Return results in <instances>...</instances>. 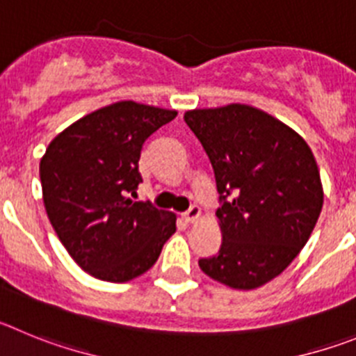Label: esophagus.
<instances>
[{
	"instance_id": "obj_1",
	"label": "esophagus",
	"mask_w": 356,
	"mask_h": 356,
	"mask_svg": "<svg viewBox=\"0 0 356 356\" xmlns=\"http://www.w3.org/2000/svg\"><path fill=\"white\" fill-rule=\"evenodd\" d=\"M182 216H184V220L188 223L197 222L198 218H200V207H198V206H191L190 209H188L184 214H182Z\"/></svg>"
}]
</instances>
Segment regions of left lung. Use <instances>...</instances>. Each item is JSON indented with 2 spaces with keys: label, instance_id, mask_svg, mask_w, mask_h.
Instances as JSON below:
<instances>
[{
  "label": "left lung",
  "instance_id": "8db88e82",
  "mask_svg": "<svg viewBox=\"0 0 356 356\" xmlns=\"http://www.w3.org/2000/svg\"><path fill=\"white\" fill-rule=\"evenodd\" d=\"M184 120L214 170L222 246L200 270L232 289H257L309 241L323 207L319 168L305 140L246 104L191 110Z\"/></svg>",
  "mask_w": 356,
  "mask_h": 356
}]
</instances>
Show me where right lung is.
<instances>
[{"label":"right lung","mask_w":356,"mask_h":356,"mask_svg":"<svg viewBox=\"0 0 356 356\" xmlns=\"http://www.w3.org/2000/svg\"><path fill=\"white\" fill-rule=\"evenodd\" d=\"M177 111L120 101L76 120L40 159L47 218L76 264L92 277L127 282L150 270L175 214L134 202L140 152Z\"/></svg>","instance_id":"1"}]
</instances>
